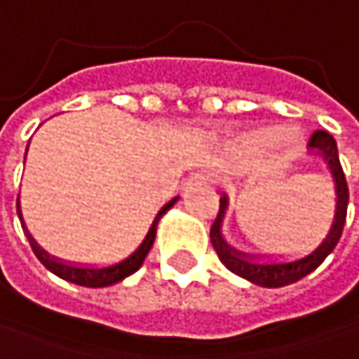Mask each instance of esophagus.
I'll return each instance as SVG.
<instances>
[{
	"label": "esophagus",
	"mask_w": 359,
	"mask_h": 359,
	"mask_svg": "<svg viewBox=\"0 0 359 359\" xmlns=\"http://www.w3.org/2000/svg\"><path fill=\"white\" fill-rule=\"evenodd\" d=\"M194 180H201V182H213V173L205 171V173H196Z\"/></svg>",
	"instance_id": "obj_1"
}]
</instances>
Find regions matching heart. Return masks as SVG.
Segmentation results:
<instances>
[{
	"label": "heart",
	"mask_w": 359,
	"mask_h": 359,
	"mask_svg": "<svg viewBox=\"0 0 359 359\" xmlns=\"http://www.w3.org/2000/svg\"><path fill=\"white\" fill-rule=\"evenodd\" d=\"M275 135H277V133H275L273 128H264V130L258 133V140H260V142H269V140H273Z\"/></svg>",
	"instance_id": "1"
}]
</instances>
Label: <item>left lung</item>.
I'll return each instance as SVG.
<instances>
[{
  "label": "left lung",
  "instance_id": "obj_1",
  "mask_svg": "<svg viewBox=\"0 0 359 359\" xmlns=\"http://www.w3.org/2000/svg\"><path fill=\"white\" fill-rule=\"evenodd\" d=\"M309 148L324 156V161L328 163L332 175H334V182H337V194H339V201H337V217H334V224L332 229L326 237V241L304 258L300 260H294V262H254L250 258H245L243 254L235 252L233 248L226 245V241L222 239V231H219V224H222V217H224V211H226V205H229V198L222 196L219 198V211H217V217L213 219L211 224V245L219 258V262L226 266L229 271H233L235 275L256 283V285H262V287H281V285H290L298 279H302L304 275H309L311 271H316L326 258L328 254L337 248L341 235H343V226H345V219H347V203H349V188H347V180H345V173H343V167H341V161H339V150H337V142L330 133L326 130H313V135L309 137Z\"/></svg>",
  "mask_w": 359,
  "mask_h": 359
}]
</instances>
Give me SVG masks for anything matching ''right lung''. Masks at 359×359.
I'll list each match as a JSON object with an SVG mask.
<instances>
[{
    "label": "right lung",
    "instance_id": "right-lung-1",
    "mask_svg": "<svg viewBox=\"0 0 359 359\" xmlns=\"http://www.w3.org/2000/svg\"><path fill=\"white\" fill-rule=\"evenodd\" d=\"M175 201H177V198L169 201V203L158 211V215L154 217L152 226H150V233L146 235L144 243H142L135 252H133L126 260H122V262H118V264H111V266H105V269H80V266L63 264V262L50 258L48 254H43V252L33 243V239L29 237V233H27V229H25V224H22V222H20V226H22V231H25L27 237H29V245H31L33 254L37 256V260H39L43 266H46L50 273H55L57 277H61V279H65V281L84 285V287H105V285H111V283L122 281L124 277L133 275V273H135V271L144 264V260H146V256H148V252H150V248H152V243H154V237H156V224H158L161 215H163ZM16 209H18V207H16ZM18 211H20V209H18Z\"/></svg>",
    "mask_w": 359,
    "mask_h": 359
}]
</instances>
